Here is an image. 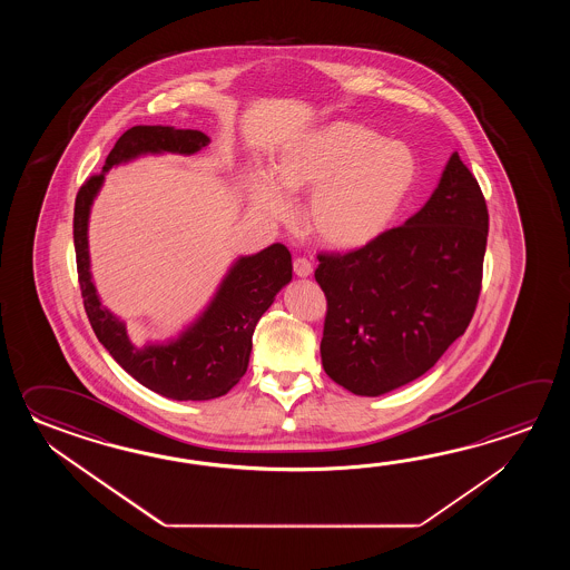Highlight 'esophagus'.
Returning a JSON list of instances; mask_svg holds the SVG:
<instances>
[{"mask_svg":"<svg viewBox=\"0 0 570 570\" xmlns=\"http://www.w3.org/2000/svg\"><path fill=\"white\" fill-rule=\"evenodd\" d=\"M293 271H295V275H297V277H309V275H312V271H314V265H312L307 258L297 256V258L293 261Z\"/></svg>","mask_w":570,"mask_h":570,"instance_id":"34e87169","label":"esophagus"}]
</instances>
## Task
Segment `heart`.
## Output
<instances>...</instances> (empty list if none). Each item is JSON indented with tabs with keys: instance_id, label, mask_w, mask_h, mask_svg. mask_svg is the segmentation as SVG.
<instances>
[{
	"instance_id": "obj_1",
	"label": "heart",
	"mask_w": 570,
	"mask_h": 570,
	"mask_svg": "<svg viewBox=\"0 0 570 570\" xmlns=\"http://www.w3.org/2000/svg\"><path fill=\"white\" fill-rule=\"evenodd\" d=\"M275 175L285 191L312 194L307 228L330 248L354 250L387 232L417 181V158L400 140L358 121L336 120L281 155ZM268 173L253 179V204L285 222L293 206Z\"/></svg>"
}]
</instances>
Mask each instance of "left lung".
Segmentation results:
<instances>
[{"label":"left lung","instance_id":"8db88e82","mask_svg":"<svg viewBox=\"0 0 570 570\" xmlns=\"http://www.w3.org/2000/svg\"><path fill=\"white\" fill-rule=\"evenodd\" d=\"M487 234L483 191L452 153L436 191L403 226L346 255L320 253L326 375L376 397L430 371L473 320Z\"/></svg>","mask_w":570,"mask_h":570}]
</instances>
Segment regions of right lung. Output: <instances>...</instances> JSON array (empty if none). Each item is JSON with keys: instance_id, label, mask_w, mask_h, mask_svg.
Listing matches in <instances>:
<instances>
[{"instance_id": "1", "label": "right lung", "mask_w": 570, "mask_h": 570, "mask_svg": "<svg viewBox=\"0 0 570 570\" xmlns=\"http://www.w3.org/2000/svg\"><path fill=\"white\" fill-rule=\"evenodd\" d=\"M209 142L199 130L173 126H132L111 148L104 173L89 177L75 199L73 240L77 275L89 324L114 361L140 385L177 401H206L230 391L248 368L253 334L261 315L291 281V253L271 244L258 255L243 256L222 281L204 315L169 344L136 348L120 320L109 314L97 297L89 273L87 222L104 175L114 165L146 153L194 155Z\"/></svg>"}]
</instances>
